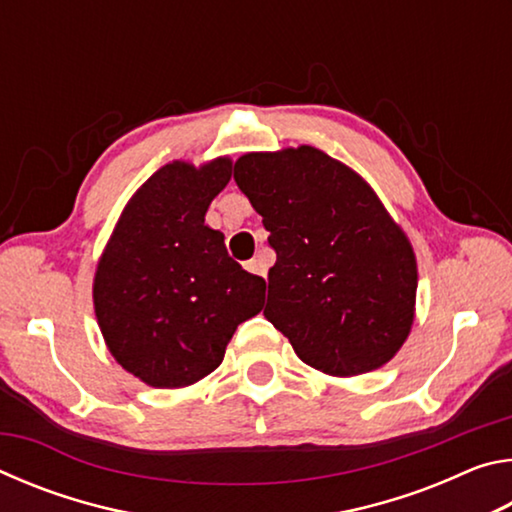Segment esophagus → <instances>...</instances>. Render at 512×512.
<instances>
[{"label": "esophagus", "mask_w": 512, "mask_h": 512, "mask_svg": "<svg viewBox=\"0 0 512 512\" xmlns=\"http://www.w3.org/2000/svg\"><path fill=\"white\" fill-rule=\"evenodd\" d=\"M246 268L250 273H257V275H262V277H266V262L262 257H253L250 259V262H246Z\"/></svg>", "instance_id": "esophagus-1"}]
</instances>
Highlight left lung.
Here are the masks:
<instances>
[{"label":"left lung","mask_w":512,"mask_h":512,"mask_svg":"<svg viewBox=\"0 0 512 512\" xmlns=\"http://www.w3.org/2000/svg\"><path fill=\"white\" fill-rule=\"evenodd\" d=\"M235 183L275 250L264 316L325 375L391 361L411 332L418 264L372 187L314 146L246 153Z\"/></svg>","instance_id":"1"}]
</instances>
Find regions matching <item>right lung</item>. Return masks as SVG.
<instances>
[{"label":"right lung","mask_w":512,"mask_h":512,"mask_svg":"<svg viewBox=\"0 0 512 512\" xmlns=\"http://www.w3.org/2000/svg\"><path fill=\"white\" fill-rule=\"evenodd\" d=\"M230 158L171 162L121 212L94 275V314L112 357L153 388L210 375L239 323L262 311L266 282L228 255L205 225L230 183Z\"/></svg>","instance_id":"right-lung-1"}]
</instances>
